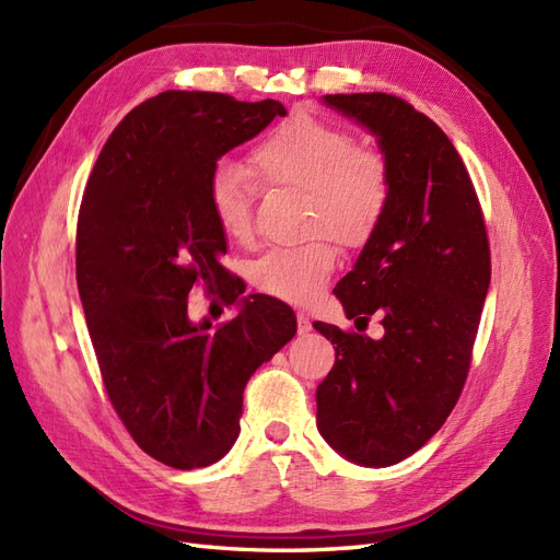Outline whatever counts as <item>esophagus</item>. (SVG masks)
<instances>
[{
  "mask_svg": "<svg viewBox=\"0 0 560 560\" xmlns=\"http://www.w3.org/2000/svg\"><path fill=\"white\" fill-rule=\"evenodd\" d=\"M312 331V319L305 312H298V334H310Z\"/></svg>",
  "mask_w": 560,
  "mask_h": 560,
  "instance_id": "esophagus-1",
  "label": "esophagus"
}]
</instances>
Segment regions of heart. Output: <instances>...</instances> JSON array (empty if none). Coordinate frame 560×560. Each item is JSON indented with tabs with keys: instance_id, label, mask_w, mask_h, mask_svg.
<instances>
[{
	"instance_id": "1",
	"label": "heart",
	"mask_w": 560,
	"mask_h": 560,
	"mask_svg": "<svg viewBox=\"0 0 560 560\" xmlns=\"http://www.w3.org/2000/svg\"><path fill=\"white\" fill-rule=\"evenodd\" d=\"M250 175L262 184L307 191V226L340 246L357 248L374 236L390 200V170L374 149L354 147L352 135L312 113H293L255 143ZM208 200L212 218L232 241L253 234V184L246 170L214 167ZM336 269V248L326 236L303 246L269 250L253 267V283L265 295L305 305L317 298Z\"/></svg>"
}]
</instances>
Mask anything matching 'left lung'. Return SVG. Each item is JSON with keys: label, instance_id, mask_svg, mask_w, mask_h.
<instances>
[{"label": "left lung", "instance_id": "8db88e82", "mask_svg": "<svg viewBox=\"0 0 560 560\" xmlns=\"http://www.w3.org/2000/svg\"><path fill=\"white\" fill-rule=\"evenodd\" d=\"M322 102L376 137L390 200L334 289L348 319L381 317L383 338L314 322L336 346L317 388V428L348 462L383 468L421 450L462 395L490 289V246L468 170L433 120L383 92Z\"/></svg>", "mask_w": 560, "mask_h": 560}]
</instances>
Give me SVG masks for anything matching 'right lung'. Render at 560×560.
Wrapping results in <instances>:
<instances>
[{
  "instance_id": "obj_1",
  "label": "right lung",
  "mask_w": 560,
  "mask_h": 560,
  "mask_svg": "<svg viewBox=\"0 0 560 560\" xmlns=\"http://www.w3.org/2000/svg\"><path fill=\"white\" fill-rule=\"evenodd\" d=\"M279 116L275 98H147L108 137L82 198L78 291L106 393L139 447L172 468H203L234 447L243 388L298 331L281 300L243 298L208 200L220 158ZM198 280L224 284L240 310L214 332L188 317Z\"/></svg>"
}]
</instances>
